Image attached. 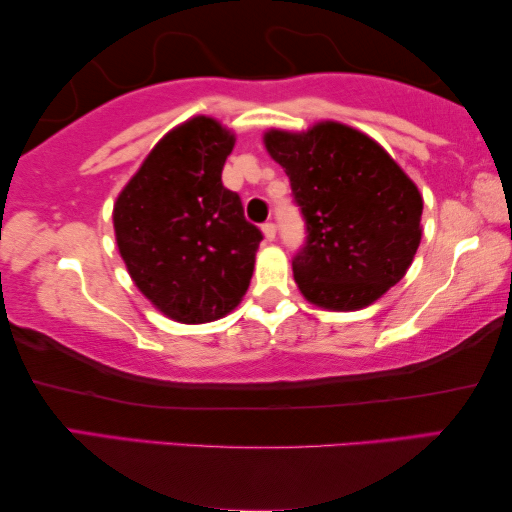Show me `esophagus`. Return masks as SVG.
I'll return each instance as SVG.
<instances>
[{
  "label": "esophagus",
  "instance_id": "esophagus-1",
  "mask_svg": "<svg viewBox=\"0 0 512 512\" xmlns=\"http://www.w3.org/2000/svg\"><path fill=\"white\" fill-rule=\"evenodd\" d=\"M263 236H265V240H270V242L276 238V224L274 222L263 224Z\"/></svg>",
  "mask_w": 512,
  "mask_h": 512
}]
</instances>
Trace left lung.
<instances>
[{
  "label": "left lung",
  "instance_id": "8db88e82",
  "mask_svg": "<svg viewBox=\"0 0 512 512\" xmlns=\"http://www.w3.org/2000/svg\"><path fill=\"white\" fill-rule=\"evenodd\" d=\"M286 170L306 242L292 258L311 304L356 311L388 292L413 263L422 240V195L381 145L345 124L306 133H265Z\"/></svg>",
  "mask_w": 512,
  "mask_h": 512
}]
</instances>
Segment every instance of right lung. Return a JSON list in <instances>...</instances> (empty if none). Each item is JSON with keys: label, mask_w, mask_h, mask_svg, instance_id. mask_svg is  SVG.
<instances>
[{"label": "right lung", "mask_w": 512, "mask_h": 512, "mask_svg": "<svg viewBox=\"0 0 512 512\" xmlns=\"http://www.w3.org/2000/svg\"><path fill=\"white\" fill-rule=\"evenodd\" d=\"M236 138L192 117L158 142L113 208L117 249L158 311L183 324L220 320L240 304L263 233L222 186Z\"/></svg>", "instance_id": "obj_1"}]
</instances>
